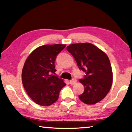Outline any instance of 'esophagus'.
I'll return each instance as SVG.
<instances>
[{
	"label": "esophagus",
	"instance_id": "1",
	"mask_svg": "<svg viewBox=\"0 0 132 132\" xmlns=\"http://www.w3.org/2000/svg\"><path fill=\"white\" fill-rule=\"evenodd\" d=\"M76 82H77V80H76V79H73L70 80V84H71V85H74V84H75Z\"/></svg>",
	"mask_w": 132,
	"mask_h": 132
}]
</instances>
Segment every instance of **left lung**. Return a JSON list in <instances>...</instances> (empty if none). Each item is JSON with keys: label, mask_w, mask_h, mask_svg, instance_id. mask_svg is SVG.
<instances>
[{"label": "left lung", "mask_w": 132, "mask_h": 132, "mask_svg": "<svg viewBox=\"0 0 132 132\" xmlns=\"http://www.w3.org/2000/svg\"><path fill=\"white\" fill-rule=\"evenodd\" d=\"M66 48L79 69L85 72L84 78L79 79L84 86V92L79 95L80 101L89 105L101 101L113 83V72L107 55L89 43L70 44Z\"/></svg>", "instance_id": "left-lung-1"}]
</instances>
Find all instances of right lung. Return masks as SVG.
<instances>
[{
	"mask_svg": "<svg viewBox=\"0 0 132 132\" xmlns=\"http://www.w3.org/2000/svg\"><path fill=\"white\" fill-rule=\"evenodd\" d=\"M66 44H47L35 48L25 60L22 82L27 94L33 101L49 106L59 98L60 90L66 85L62 79L53 75L57 54Z\"/></svg>",
	"mask_w": 132,
	"mask_h": 132,
	"instance_id": "1",
	"label": "right lung"
}]
</instances>
